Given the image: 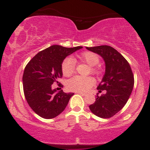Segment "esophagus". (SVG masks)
Returning a JSON list of instances; mask_svg holds the SVG:
<instances>
[{
    "mask_svg": "<svg viewBox=\"0 0 150 150\" xmlns=\"http://www.w3.org/2000/svg\"><path fill=\"white\" fill-rule=\"evenodd\" d=\"M77 94H80V95H82V96H86L87 95V93H85V92H76Z\"/></svg>",
    "mask_w": 150,
    "mask_h": 150,
    "instance_id": "34e87169",
    "label": "esophagus"
}]
</instances>
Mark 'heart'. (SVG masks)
I'll list each match as a JSON object with an SVG mask.
<instances>
[{"mask_svg": "<svg viewBox=\"0 0 150 150\" xmlns=\"http://www.w3.org/2000/svg\"><path fill=\"white\" fill-rule=\"evenodd\" d=\"M77 58L89 65L90 73L99 75L100 71L97 65L99 62V58L96 53L87 51L77 56ZM75 69V61L73 58L68 57L63 60L61 65L62 73L65 76H70L74 73ZM94 80L92 77H82L76 75L70 78L67 82V87L70 91L74 92H85L94 85Z\"/></svg>", "mask_w": 150, "mask_h": 150, "instance_id": "1", "label": "heart"}]
</instances>
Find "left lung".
<instances>
[{
  "mask_svg": "<svg viewBox=\"0 0 150 150\" xmlns=\"http://www.w3.org/2000/svg\"><path fill=\"white\" fill-rule=\"evenodd\" d=\"M104 58L106 70L101 83L97 87L99 92L106 90V94L99 97L89 106L94 115L102 118L114 116L128 101L133 89L134 76L128 62L119 52L107 45L86 47Z\"/></svg>",
  "mask_w": 150,
  "mask_h": 150,
  "instance_id": "left-lung-1",
  "label": "left lung"
}]
</instances>
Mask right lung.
<instances>
[{
    "instance_id": "1",
    "label": "right lung",
    "mask_w": 150,
    "mask_h": 150,
    "mask_svg": "<svg viewBox=\"0 0 150 150\" xmlns=\"http://www.w3.org/2000/svg\"><path fill=\"white\" fill-rule=\"evenodd\" d=\"M82 46L66 48L53 45L34 56L26 65L22 76L25 97L31 108L46 119L56 117L64 111L73 93L63 90L56 93L53 83H60L63 76L61 65L63 60ZM58 86L63 87L61 84Z\"/></svg>"
}]
</instances>
